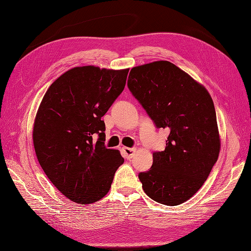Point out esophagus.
Returning a JSON list of instances; mask_svg holds the SVG:
<instances>
[{
	"label": "esophagus",
	"mask_w": 251,
	"mask_h": 251,
	"mask_svg": "<svg viewBox=\"0 0 251 251\" xmlns=\"http://www.w3.org/2000/svg\"><path fill=\"white\" fill-rule=\"evenodd\" d=\"M124 151H125V154H126V158H127V159H130V158H132V157L134 156L135 151H136V149L124 148Z\"/></svg>",
	"instance_id": "1"
}]
</instances>
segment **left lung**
Masks as SVG:
<instances>
[{
  "label": "left lung",
  "mask_w": 251,
  "mask_h": 251,
  "mask_svg": "<svg viewBox=\"0 0 251 251\" xmlns=\"http://www.w3.org/2000/svg\"><path fill=\"white\" fill-rule=\"evenodd\" d=\"M127 87L157 127L168 128L165 150L139 174L151 199L175 206L199 191L218 160L220 135L208 91L168 60L132 68Z\"/></svg>",
  "instance_id": "obj_1"
}]
</instances>
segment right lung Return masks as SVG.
<instances>
[{
	"label": "right lung",
	"instance_id": "1",
	"mask_svg": "<svg viewBox=\"0 0 251 251\" xmlns=\"http://www.w3.org/2000/svg\"><path fill=\"white\" fill-rule=\"evenodd\" d=\"M127 73L72 68L52 82L37 110L32 134L37 160L52 184L73 202L102 199L125 161L117 150L104 147L101 117L124 91Z\"/></svg>",
	"mask_w": 251,
	"mask_h": 251
}]
</instances>
